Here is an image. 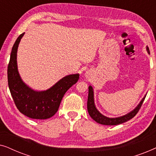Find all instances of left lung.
I'll list each match as a JSON object with an SVG mask.
<instances>
[{"mask_svg":"<svg viewBox=\"0 0 156 156\" xmlns=\"http://www.w3.org/2000/svg\"><path fill=\"white\" fill-rule=\"evenodd\" d=\"M146 50L148 54H150V50H149L148 47H146ZM146 96L143 98L140 101L139 104L134 108V109L129 114L124 115V116L117 117V118H108L104 115H102L99 111L96 108L94 104V91L93 88L91 86L89 87V94H88V100H87V110H88L89 114L96 122L100 123V124L107 125V126H114L121 124L126 122V121L130 120L136 116V114L141 107L143 102H144L145 98Z\"/></svg>","mask_w":156,"mask_h":156,"instance_id":"obj_1","label":"left lung"}]
</instances>
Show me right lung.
<instances>
[{"instance_id":"right-lung-1","label":"right lung","mask_w":156,"mask_h":156,"mask_svg":"<svg viewBox=\"0 0 156 156\" xmlns=\"http://www.w3.org/2000/svg\"><path fill=\"white\" fill-rule=\"evenodd\" d=\"M24 34L19 35L12 46L8 66V87L19 112L31 119H47L56 114L66 91L77 82L80 74L66 76L46 91L30 88L21 80L17 66V51Z\"/></svg>"}]
</instances>
